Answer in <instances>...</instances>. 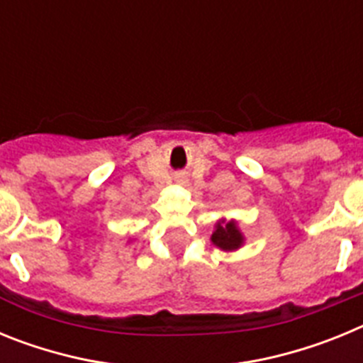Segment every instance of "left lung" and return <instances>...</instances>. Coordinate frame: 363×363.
Segmentation results:
<instances>
[{
    "label": "left lung",
    "instance_id": "1",
    "mask_svg": "<svg viewBox=\"0 0 363 363\" xmlns=\"http://www.w3.org/2000/svg\"><path fill=\"white\" fill-rule=\"evenodd\" d=\"M211 243L214 247H218L220 251L233 252L238 251L240 247H243L245 236H243L242 229H240L238 221L221 218V220L216 221V225H214V233L211 234Z\"/></svg>",
    "mask_w": 363,
    "mask_h": 363
}]
</instances>
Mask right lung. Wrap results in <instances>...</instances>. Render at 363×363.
Returning <instances> with one entry per match:
<instances>
[{
  "label": "right lung",
  "instance_id": "add662e5",
  "mask_svg": "<svg viewBox=\"0 0 363 363\" xmlns=\"http://www.w3.org/2000/svg\"><path fill=\"white\" fill-rule=\"evenodd\" d=\"M129 242H130V240H129Z\"/></svg>",
  "mask_w": 363,
  "mask_h": 363
}]
</instances>
